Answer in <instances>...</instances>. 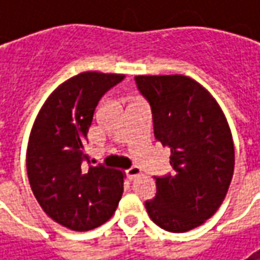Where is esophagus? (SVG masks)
I'll use <instances>...</instances> for the list:
<instances>
[{
	"label": "esophagus",
	"mask_w": 260,
	"mask_h": 260,
	"mask_svg": "<svg viewBox=\"0 0 260 260\" xmlns=\"http://www.w3.org/2000/svg\"><path fill=\"white\" fill-rule=\"evenodd\" d=\"M125 174H126V177H128V180H134V178H136L138 175L141 174V169H139V167H136V166H134V167H131V169L126 170V171H125Z\"/></svg>",
	"instance_id": "1"
}]
</instances>
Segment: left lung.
<instances>
[{
	"label": "left lung",
	"instance_id": "obj_1",
	"mask_svg": "<svg viewBox=\"0 0 260 260\" xmlns=\"http://www.w3.org/2000/svg\"><path fill=\"white\" fill-rule=\"evenodd\" d=\"M152 110L154 138L171 149L173 173L156 177L157 192L145 202L158 227L185 233L212 217L234 173V143L221 108L188 76H135Z\"/></svg>",
	"mask_w": 260,
	"mask_h": 260
}]
</instances>
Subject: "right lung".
I'll return each instance as SVG.
<instances>
[{
	"instance_id": "right-lung-1",
	"label": "right lung",
	"mask_w": 260,
	"mask_h": 260,
	"mask_svg": "<svg viewBox=\"0 0 260 260\" xmlns=\"http://www.w3.org/2000/svg\"><path fill=\"white\" fill-rule=\"evenodd\" d=\"M125 75L83 72L50 94L31 128L26 167L39 205L55 223L89 231L111 217L124 191V174L91 166L85 153L93 114L106 91Z\"/></svg>"
}]
</instances>
